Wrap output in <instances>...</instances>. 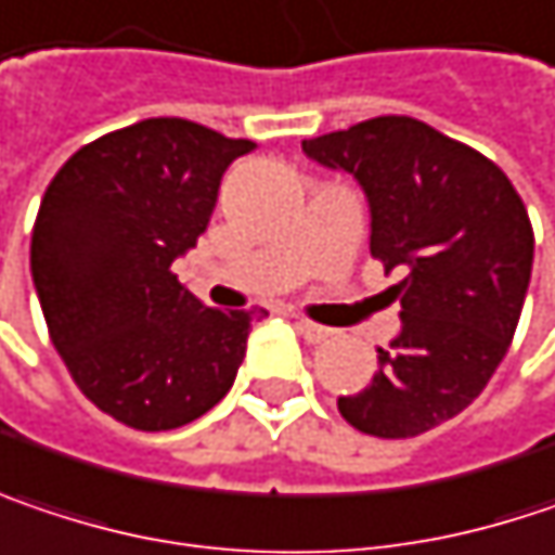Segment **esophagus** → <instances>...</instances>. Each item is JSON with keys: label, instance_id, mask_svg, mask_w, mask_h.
Returning a JSON list of instances; mask_svg holds the SVG:
<instances>
[{"label": "esophagus", "instance_id": "1", "mask_svg": "<svg viewBox=\"0 0 555 555\" xmlns=\"http://www.w3.org/2000/svg\"><path fill=\"white\" fill-rule=\"evenodd\" d=\"M295 330H298V333H301L308 343H324L330 333H333L330 327H321V324H314V321H305V318H298V321H295Z\"/></svg>", "mask_w": 555, "mask_h": 555}]
</instances>
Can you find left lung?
Listing matches in <instances>:
<instances>
[{"instance_id": "left-lung-1", "label": "left lung", "mask_w": 555, "mask_h": 555, "mask_svg": "<svg viewBox=\"0 0 555 555\" xmlns=\"http://www.w3.org/2000/svg\"><path fill=\"white\" fill-rule=\"evenodd\" d=\"M301 152L349 175L369 199L372 257L400 298V333L378 372L339 397L346 423L378 438H413L467 410L518 327L533 231L512 180L464 142L413 117H375L305 139Z\"/></svg>"}]
</instances>
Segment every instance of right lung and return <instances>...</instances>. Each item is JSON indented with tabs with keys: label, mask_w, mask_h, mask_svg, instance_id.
Wrapping results in <instances>:
<instances>
[{
	"label": "right lung",
	"mask_w": 555,
	"mask_h": 555,
	"mask_svg": "<svg viewBox=\"0 0 555 555\" xmlns=\"http://www.w3.org/2000/svg\"><path fill=\"white\" fill-rule=\"evenodd\" d=\"M257 145L180 117L107 132L50 180L30 276L78 390L117 423L165 431L234 384L250 324L180 285L171 263L209 225L228 165Z\"/></svg>",
	"instance_id": "add662e5"
}]
</instances>
